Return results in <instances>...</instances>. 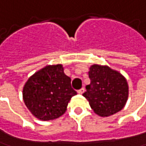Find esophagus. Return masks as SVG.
Segmentation results:
<instances>
[{
	"label": "esophagus",
	"instance_id": "34e87169",
	"mask_svg": "<svg viewBox=\"0 0 146 146\" xmlns=\"http://www.w3.org/2000/svg\"><path fill=\"white\" fill-rule=\"evenodd\" d=\"M84 92H85V89H84V88H81V90H79L77 91V93L79 94H82Z\"/></svg>",
	"mask_w": 146,
	"mask_h": 146
}]
</instances>
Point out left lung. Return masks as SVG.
Returning <instances> with one entry per match:
<instances>
[{
  "label": "left lung",
  "instance_id": "1",
  "mask_svg": "<svg viewBox=\"0 0 146 146\" xmlns=\"http://www.w3.org/2000/svg\"><path fill=\"white\" fill-rule=\"evenodd\" d=\"M90 84L83 96L90 107L101 117H109L121 110L127 102L129 86L121 73L106 65H93L90 68Z\"/></svg>",
  "mask_w": 146,
  "mask_h": 146
}]
</instances>
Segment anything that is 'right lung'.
<instances>
[{"mask_svg":"<svg viewBox=\"0 0 146 146\" xmlns=\"http://www.w3.org/2000/svg\"><path fill=\"white\" fill-rule=\"evenodd\" d=\"M77 92L61 65H47L29 78L23 88V99L32 114L42 121L58 118Z\"/></svg>","mask_w":146,"mask_h":146,"instance_id":"obj_1","label":"right lung"}]
</instances>
